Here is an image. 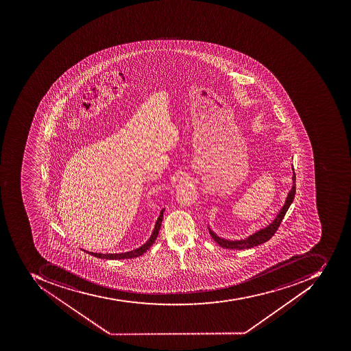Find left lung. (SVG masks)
<instances>
[{
	"mask_svg": "<svg viewBox=\"0 0 351 351\" xmlns=\"http://www.w3.org/2000/svg\"><path fill=\"white\" fill-rule=\"evenodd\" d=\"M292 171H293V176H292V188L289 191L288 197H287L286 202H285L284 206L281 207L278 214H277L276 218L274 219L273 221L265 226L263 229H260L258 231L254 232L252 235H249L248 237L244 239H237V241H231V239H222V237H218L208 226L209 234L212 235L213 239L216 243H218L222 248L226 249H235V250H243V249L252 248V247L258 246V245L263 244L265 241H269L271 237H273L275 232L278 229L280 226L282 219H284L285 215L288 212L289 207L292 204L294 197H295V173H294L293 167H292Z\"/></svg>",
	"mask_w": 351,
	"mask_h": 351,
	"instance_id": "left-lung-1",
	"label": "left lung"
}]
</instances>
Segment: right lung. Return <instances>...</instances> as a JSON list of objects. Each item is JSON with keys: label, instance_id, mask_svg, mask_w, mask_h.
<instances>
[{"label": "right lung", "instance_id": "obj_1", "mask_svg": "<svg viewBox=\"0 0 351 351\" xmlns=\"http://www.w3.org/2000/svg\"><path fill=\"white\" fill-rule=\"evenodd\" d=\"M165 209L163 208L160 213L159 218L157 219V222H156V226H154V231H152V237H149V239L145 243L143 246L138 247L137 249H134L132 252H122V254H97V252H86V254H91V256H95V258H106V260H122V258H136V256H142L143 254L148 250L150 247L154 244V241L157 239L158 234H159L160 228H161V222L163 220V213H165Z\"/></svg>", "mask_w": 351, "mask_h": 351}]
</instances>
